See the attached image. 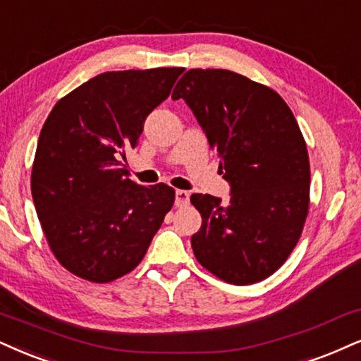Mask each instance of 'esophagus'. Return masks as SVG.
I'll use <instances>...</instances> for the list:
<instances>
[{
    "label": "esophagus",
    "mask_w": 361,
    "mask_h": 361,
    "mask_svg": "<svg viewBox=\"0 0 361 361\" xmlns=\"http://www.w3.org/2000/svg\"><path fill=\"white\" fill-rule=\"evenodd\" d=\"M189 199H190V194L188 190H176V206L177 207H184L189 204Z\"/></svg>",
    "instance_id": "obj_1"
}]
</instances>
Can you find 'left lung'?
Returning a JSON list of instances; mask_svg holds the SVG:
<instances>
[{"label": "left lung", "instance_id": "obj_1", "mask_svg": "<svg viewBox=\"0 0 361 361\" xmlns=\"http://www.w3.org/2000/svg\"><path fill=\"white\" fill-rule=\"evenodd\" d=\"M172 99L192 110L231 185L226 204L190 195L202 216L195 259L226 283L262 281L291 255L308 214L310 160L295 115L274 90L229 70H189Z\"/></svg>", "mask_w": 361, "mask_h": 361}]
</instances>
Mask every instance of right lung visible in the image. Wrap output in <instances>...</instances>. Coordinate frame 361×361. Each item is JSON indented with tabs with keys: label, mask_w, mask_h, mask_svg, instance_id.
Instances as JSON below:
<instances>
[{
	"label": "right lung",
	"mask_w": 361,
	"mask_h": 361,
	"mask_svg": "<svg viewBox=\"0 0 361 361\" xmlns=\"http://www.w3.org/2000/svg\"><path fill=\"white\" fill-rule=\"evenodd\" d=\"M182 68L106 72L56 102L39 132L31 172L38 219L60 264L110 283L144 259L171 211L172 188L128 179L126 149L171 93Z\"/></svg>",
	"instance_id": "add662e5"
}]
</instances>
